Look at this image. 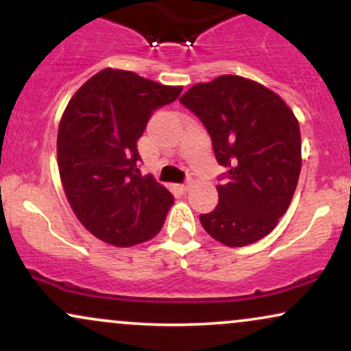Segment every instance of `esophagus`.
I'll list each match as a JSON object with an SVG mask.
<instances>
[{
    "label": "esophagus",
    "mask_w": 351,
    "mask_h": 351,
    "mask_svg": "<svg viewBox=\"0 0 351 351\" xmlns=\"http://www.w3.org/2000/svg\"><path fill=\"white\" fill-rule=\"evenodd\" d=\"M191 184H193V178H186V181L181 184V189H183V191H188V189L191 188Z\"/></svg>",
    "instance_id": "obj_1"
}]
</instances>
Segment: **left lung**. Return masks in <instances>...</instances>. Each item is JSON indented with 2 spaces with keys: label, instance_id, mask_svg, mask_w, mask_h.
<instances>
[{
  "label": "left lung",
  "instance_id": "1",
  "mask_svg": "<svg viewBox=\"0 0 351 351\" xmlns=\"http://www.w3.org/2000/svg\"><path fill=\"white\" fill-rule=\"evenodd\" d=\"M180 102L206 127L217 163L219 203L201 226L229 247L267 236L284 216L302 168L300 128L276 92L239 75L193 86Z\"/></svg>",
  "mask_w": 351,
  "mask_h": 351
}]
</instances>
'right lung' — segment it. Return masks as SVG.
<instances>
[{"label": "right lung", "instance_id": "1", "mask_svg": "<svg viewBox=\"0 0 351 351\" xmlns=\"http://www.w3.org/2000/svg\"><path fill=\"white\" fill-rule=\"evenodd\" d=\"M181 88L104 69L67 104L58 132L60 181L74 215L104 243L130 247L162 229L173 195L152 175L142 176L136 140Z\"/></svg>", "mask_w": 351, "mask_h": 351}]
</instances>
